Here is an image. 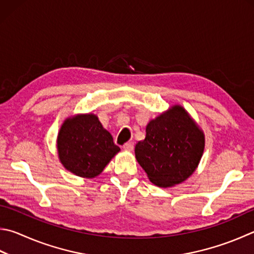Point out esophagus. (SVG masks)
Segmentation results:
<instances>
[{"label": "esophagus", "instance_id": "obj_1", "mask_svg": "<svg viewBox=\"0 0 254 254\" xmlns=\"http://www.w3.org/2000/svg\"><path fill=\"white\" fill-rule=\"evenodd\" d=\"M123 149L126 150V151H128V152H131V151H133V149H134V144H133L132 142H128V143H126V144L123 145Z\"/></svg>", "mask_w": 254, "mask_h": 254}]
</instances>
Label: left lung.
<instances>
[{"label":"left lung","mask_w":254,"mask_h":254,"mask_svg":"<svg viewBox=\"0 0 254 254\" xmlns=\"http://www.w3.org/2000/svg\"><path fill=\"white\" fill-rule=\"evenodd\" d=\"M145 133L134 153L152 183L171 188L195 172L204 152L205 135L182 105L174 104L152 119Z\"/></svg>","instance_id":"obj_1"}]
</instances>
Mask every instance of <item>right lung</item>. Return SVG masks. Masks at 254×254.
<instances>
[{
    "mask_svg": "<svg viewBox=\"0 0 254 254\" xmlns=\"http://www.w3.org/2000/svg\"><path fill=\"white\" fill-rule=\"evenodd\" d=\"M58 156L68 172L93 179L120 152L113 137L93 113H79L62 123L57 137Z\"/></svg>",
    "mask_w": 254,
    "mask_h": 254,
    "instance_id": "add662e5",
    "label": "right lung"
}]
</instances>
